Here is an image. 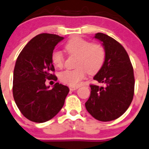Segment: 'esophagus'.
<instances>
[{"label":"esophagus","mask_w":149,"mask_h":149,"mask_svg":"<svg viewBox=\"0 0 149 149\" xmlns=\"http://www.w3.org/2000/svg\"><path fill=\"white\" fill-rule=\"evenodd\" d=\"M69 90L70 91H74V90H76V89H77L78 88V86H69Z\"/></svg>","instance_id":"obj_1"}]
</instances>
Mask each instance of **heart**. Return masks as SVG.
Instances as JSON below:
<instances>
[{
    "label": "heart",
    "instance_id": "b5f03b06",
    "mask_svg": "<svg viewBox=\"0 0 149 149\" xmlns=\"http://www.w3.org/2000/svg\"><path fill=\"white\" fill-rule=\"evenodd\" d=\"M64 49L69 56H77V68L64 70L58 74L59 80L69 86H78L87 72L91 75L96 74L105 63V48L102 45L93 44L80 36L69 39L65 44ZM51 61L56 68L61 69L64 64V56L61 51L55 50L51 56Z\"/></svg>",
    "mask_w": 149,
    "mask_h": 149
}]
</instances>
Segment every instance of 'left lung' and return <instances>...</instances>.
Wrapping results in <instances>:
<instances>
[{"label":"left lung","mask_w":149,"mask_h":149,"mask_svg":"<svg viewBox=\"0 0 149 149\" xmlns=\"http://www.w3.org/2000/svg\"><path fill=\"white\" fill-rule=\"evenodd\" d=\"M95 38L102 42L106 60L93 80L104 86L90 85L91 95L86 107L97 120L110 121L122 116L132 101L134 71L127 51L119 42L102 33H97Z\"/></svg>","instance_id":"8db88e82"}]
</instances>
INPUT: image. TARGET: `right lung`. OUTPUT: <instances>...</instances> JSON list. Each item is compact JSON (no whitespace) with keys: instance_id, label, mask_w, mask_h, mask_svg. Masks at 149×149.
<instances>
[{"instance_id":"obj_1","label":"right lung","mask_w":149,"mask_h":149,"mask_svg":"<svg viewBox=\"0 0 149 149\" xmlns=\"http://www.w3.org/2000/svg\"><path fill=\"white\" fill-rule=\"evenodd\" d=\"M63 37L41 33L31 39L17 59L13 75V97L22 114L28 120L43 123L52 119L64 104L69 91L56 83L49 89L46 80H57L51 61L55 47Z\"/></svg>"}]
</instances>
